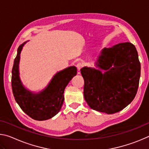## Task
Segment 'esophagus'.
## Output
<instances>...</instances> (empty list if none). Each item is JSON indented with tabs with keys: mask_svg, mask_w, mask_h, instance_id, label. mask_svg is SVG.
<instances>
[{
	"mask_svg": "<svg viewBox=\"0 0 149 149\" xmlns=\"http://www.w3.org/2000/svg\"><path fill=\"white\" fill-rule=\"evenodd\" d=\"M76 66H77V70L79 71V70L82 68V67L84 66V64H83L82 63L79 62V63H77V64Z\"/></svg>",
	"mask_w": 149,
	"mask_h": 149,
	"instance_id": "esophagus-1",
	"label": "esophagus"
}]
</instances>
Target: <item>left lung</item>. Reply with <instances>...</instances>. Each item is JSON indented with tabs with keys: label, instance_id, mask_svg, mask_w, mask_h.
<instances>
[{
	"label": "left lung",
	"instance_id": "obj_1",
	"mask_svg": "<svg viewBox=\"0 0 149 149\" xmlns=\"http://www.w3.org/2000/svg\"><path fill=\"white\" fill-rule=\"evenodd\" d=\"M95 64L100 70L81 69L85 100L99 112H120L134 99L139 84L141 64L135 47L127 42L104 48Z\"/></svg>",
	"mask_w": 149,
	"mask_h": 149
}]
</instances>
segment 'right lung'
Segmentation results:
<instances>
[{"instance_id":"obj_1","label":"right lung","mask_w":149,"mask_h":149,"mask_svg":"<svg viewBox=\"0 0 149 149\" xmlns=\"http://www.w3.org/2000/svg\"><path fill=\"white\" fill-rule=\"evenodd\" d=\"M24 42L17 49L12 71V88L16 102L22 110L32 119L39 121L49 120L58 113L64 100L65 87L77 74V68L70 66L56 73L45 89L33 93L24 87L19 78L20 53Z\"/></svg>"}]
</instances>
